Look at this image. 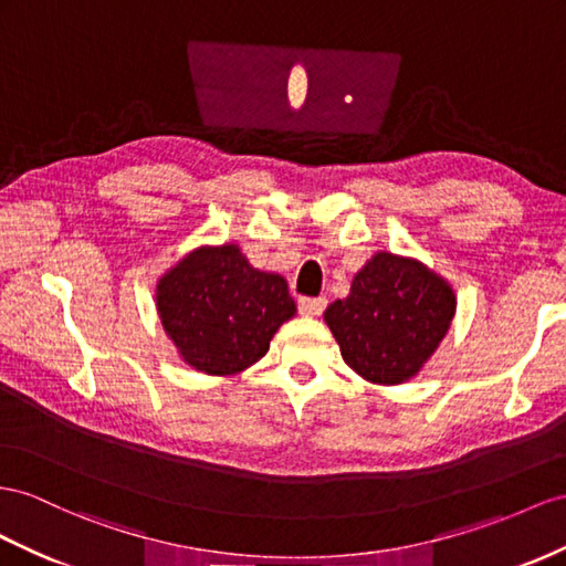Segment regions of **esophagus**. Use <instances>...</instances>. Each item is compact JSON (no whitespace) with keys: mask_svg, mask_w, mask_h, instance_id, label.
<instances>
[{"mask_svg":"<svg viewBox=\"0 0 566 566\" xmlns=\"http://www.w3.org/2000/svg\"><path fill=\"white\" fill-rule=\"evenodd\" d=\"M325 306H327V298H325V296H303V298L298 301L301 313L308 315V317L321 315V313L325 311Z\"/></svg>","mask_w":566,"mask_h":566,"instance_id":"esophagus-1","label":"esophagus"}]
</instances>
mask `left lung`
<instances>
[{"mask_svg": "<svg viewBox=\"0 0 566 566\" xmlns=\"http://www.w3.org/2000/svg\"><path fill=\"white\" fill-rule=\"evenodd\" d=\"M457 311L452 286L411 258L375 253L325 323L342 358L375 385L411 380L438 349Z\"/></svg>", "mask_w": 566, "mask_h": 566, "instance_id": "1", "label": "left lung"}]
</instances>
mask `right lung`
<instances>
[{
	"label": "right lung",
	"mask_w": 566,
	"mask_h": 566,
	"mask_svg": "<svg viewBox=\"0 0 566 566\" xmlns=\"http://www.w3.org/2000/svg\"><path fill=\"white\" fill-rule=\"evenodd\" d=\"M157 313L188 366L234 375L268 354L296 303L284 277L251 268L229 243L179 260L157 284Z\"/></svg>",
	"instance_id": "add662e5"
}]
</instances>
